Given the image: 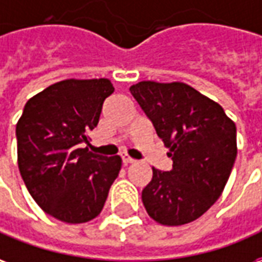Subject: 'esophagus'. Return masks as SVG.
I'll return each mask as SVG.
<instances>
[{
	"label": "esophagus",
	"mask_w": 262,
	"mask_h": 262,
	"mask_svg": "<svg viewBox=\"0 0 262 262\" xmlns=\"http://www.w3.org/2000/svg\"><path fill=\"white\" fill-rule=\"evenodd\" d=\"M121 160H123L124 165H129V163H134V162H135V159L129 158L128 155H123V156H121Z\"/></svg>",
	"instance_id": "34e87169"
}]
</instances>
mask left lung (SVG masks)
Segmentation results:
<instances>
[{
	"label": "left lung",
	"mask_w": 262,
	"mask_h": 262,
	"mask_svg": "<svg viewBox=\"0 0 262 262\" xmlns=\"http://www.w3.org/2000/svg\"><path fill=\"white\" fill-rule=\"evenodd\" d=\"M129 92L173 160L170 171L152 169L142 190L145 209L166 226L192 222L228 183L237 155L236 125L216 102L181 82L142 81Z\"/></svg>",
	"instance_id": "8db88e82"
}]
</instances>
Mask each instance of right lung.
<instances>
[{"instance_id":"add662e5","label":"right lung","mask_w":262,"mask_h":262,"mask_svg":"<svg viewBox=\"0 0 262 262\" xmlns=\"http://www.w3.org/2000/svg\"><path fill=\"white\" fill-rule=\"evenodd\" d=\"M113 92V83L104 78L57 82L28 100L16 124L25 186L37 205L61 222L96 217L121 169L120 156L81 148Z\"/></svg>"}]
</instances>
